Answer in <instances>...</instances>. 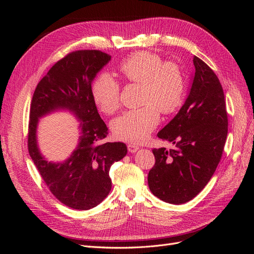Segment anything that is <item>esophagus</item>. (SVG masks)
Returning a JSON list of instances; mask_svg holds the SVG:
<instances>
[{
    "label": "esophagus",
    "instance_id": "34e87169",
    "mask_svg": "<svg viewBox=\"0 0 254 254\" xmlns=\"http://www.w3.org/2000/svg\"><path fill=\"white\" fill-rule=\"evenodd\" d=\"M127 149H128V151L130 153H134V152H136L139 149V146L137 144H135V143H128L127 144Z\"/></svg>",
    "mask_w": 254,
    "mask_h": 254
}]
</instances>
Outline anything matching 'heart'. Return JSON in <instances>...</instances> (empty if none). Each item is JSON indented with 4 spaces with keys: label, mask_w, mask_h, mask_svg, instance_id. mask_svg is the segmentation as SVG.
I'll use <instances>...</instances> for the list:
<instances>
[{
    "label": "heart",
    "mask_w": 254,
    "mask_h": 254,
    "mask_svg": "<svg viewBox=\"0 0 254 254\" xmlns=\"http://www.w3.org/2000/svg\"><path fill=\"white\" fill-rule=\"evenodd\" d=\"M119 72L127 81L142 84L141 105L137 110L125 112L112 123L114 135L125 141L141 142L148 138L159 123V112L174 113L184 99V79L173 63L163 64L162 59L146 51L127 58ZM119 84L108 73H102L92 83V98L106 114L115 112L119 106Z\"/></svg>",
    "instance_id": "heart-1"
}]
</instances>
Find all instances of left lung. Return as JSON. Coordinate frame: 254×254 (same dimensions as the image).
<instances>
[{"label":"left lung","mask_w":254,"mask_h":254,"mask_svg":"<svg viewBox=\"0 0 254 254\" xmlns=\"http://www.w3.org/2000/svg\"><path fill=\"white\" fill-rule=\"evenodd\" d=\"M188 97L157 137L175 149H153L155 164L149 171L150 191L170 204L190 202L207 185L220 162L228 136V114L222 86L201 59L193 58Z\"/></svg>","instance_id":"obj_1"}]
</instances>
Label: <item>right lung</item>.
<instances>
[{
  "label": "right lung",
  "instance_id": "right-lung-1",
  "mask_svg": "<svg viewBox=\"0 0 254 254\" xmlns=\"http://www.w3.org/2000/svg\"><path fill=\"white\" fill-rule=\"evenodd\" d=\"M111 56L100 50H78L59 61L35 89L30 110L29 152L44 182L60 202L72 209L98 206L111 190L109 170L127 152L123 142H103L108 128L92 98L91 83ZM69 111L79 122L75 149L64 161L48 162L38 148V120Z\"/></svg>",
  "mask_w": 254,
  "mask_h": 254
}]
</instances>
